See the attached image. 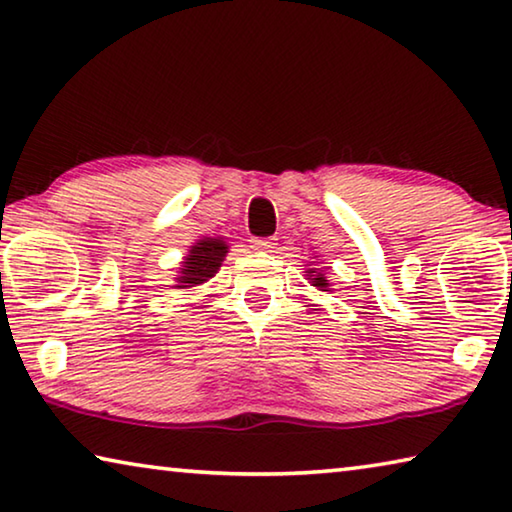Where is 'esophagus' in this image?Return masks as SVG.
Here are the masks:
<instances>
[{
    "label": "esophagus",
    "mask_w": 512,
    "mask_h": 512,
    "mask_svg": "<svg viewBox=\"0 0 512 512\" xmlns=\"http://www.w3.org/2000/svg\"><path fill=\"white\" fill-rule=\"evenodd\" d=\"M250 244H253L255 250H262V253H273V248L277 246L275 239H271V237H255Z\"/></svg>",
    "instance_id": "34e87169"
}]
</instances>
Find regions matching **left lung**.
Masks as SVG:
<instances>
[{
  "mask_svg": "<svg viewBox=\"0 0 512 512\" xmlns=\"http://www.w3.org/2000/svg\"><path fill=\"white\" fill-rule=\"evenodd\" d=\"M314 272H316V268H311V271H307V273H311V275H309V280H311V287H316V289H320V291H327L329 282L325 280V275H323V273H317V275L314 276Z\"/></svg>",
  "mask_w": 512,
  "mask_h": 512,
  "instance_id": "left-lung-1",
  "label": "left lung"
}]
</instances>
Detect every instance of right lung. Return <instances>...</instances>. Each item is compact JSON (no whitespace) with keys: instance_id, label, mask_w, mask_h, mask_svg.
Masks as SVG:
<instances>
[{"instance_id":"1","label":"right lung","mask_w":512,"mask_h":512,"mask_svg":"<svg viewBox=\"0 0 512 512\" xmlns=\"http://www.w3.org/2000/svg\"><path fill=\"white\" fill-rule=\"evenodd\" d=\"M225 253H228V244L219 237H205L198 239L196 244L189 250V255L185 257L183 268H180V275L176 277V287L178 289H192L198 287L214 277V273L221 268V262L225 259Z\"/></svg>"}]
</instances>
